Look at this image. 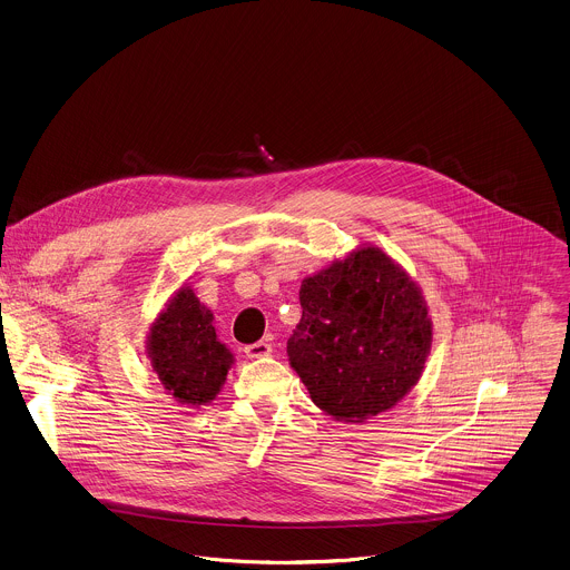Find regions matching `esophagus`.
Here are the masks:
<instances>
[{
    "label": "esophagus",
    "instance_id": "esophagus-1",
    "mask_svg": "<svg viewBox=\"0 0 570 570\" xmlns=\"http://www.w3.org/2000/svg\"><path fill=\"white\" fill-rule=\"evenodd\" d=\"M273 352V345L268 342H257L250 343V345H246L244 347V354L248 356V358H262V356H268Z\"/></svg>",
    "mask_w": 570,
    "mask_h": 570
}]
</instances>
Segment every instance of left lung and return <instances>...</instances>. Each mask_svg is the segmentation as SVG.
Wrapping results in <instances>:
<instances>
[{"mask_svg":"<svg viewBox=\"0 0 570 570\" xmlns=\"http://www.w3.org/2000/svg\"><path fill=\"white\" fill-rule=\"evenodd\" d=\"M286 352L313 403L345 423L394 407L421 379L432 320L421 288L376 246L306 277Z\"/></svg>","mask_w":570,"mask_h":570,"instance_id":"obj_1","label":"left lung"}]
</instances>
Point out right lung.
I'll list each match as a JSON object with an SVG mask.
<instances>
[{
    "label": "right lung",
    "instance_id": "add662e5",
    "mask_svg": "<svg viewBox=\"0 0 570 570\" xmlns=\"http://www.w3.org/2000/svg\"><path fill=\"white\" fill-rule=\"evenodd\" d=\"M147 354L165 390L187 405L214 401L233 363L227 345L218 342L214 313L187 286L154 322Z\"/></svg>",
    "mask_w": 570,
    "mask_h": 570
}]
</instances>
